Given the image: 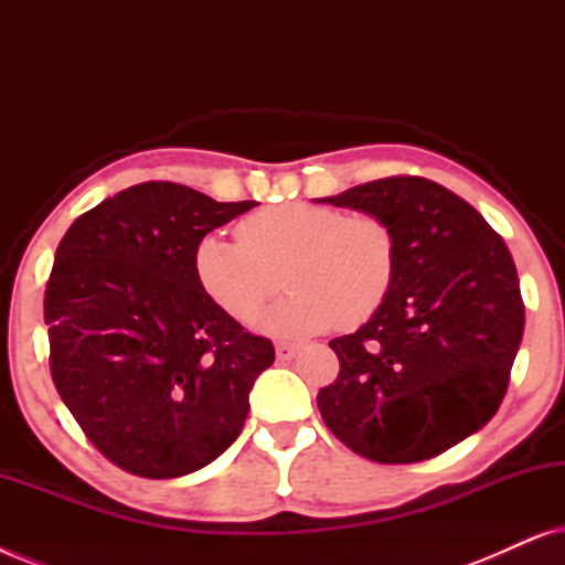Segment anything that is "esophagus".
<instances>
[{"label": "esophagus", "mask_w": 565, "mask_h": 565, "mask_svg": "<svg viewBox=\"0 0 565 565\" xmlns=\"http://www.w3.org/2000/svg\"><path fill=\"white\" fill-rule=\"evenodd\" d=\"M300 347H303L300 342H277L275 344L277 360H292L300 352Z\"/></svg>", "instance_id": "34e87169"}]
</instances>
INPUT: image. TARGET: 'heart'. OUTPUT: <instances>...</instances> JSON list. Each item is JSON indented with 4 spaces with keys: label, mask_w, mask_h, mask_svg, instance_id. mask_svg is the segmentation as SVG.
I'll use <instances>...</instances> for the list:
<instances>
[{
    "label": "heart",
    "mask_w": 565,
    "mask_h": 565,
    "mask_svg": "<svg viewBox=\"0 0 565 565\" xmlns=\"http://www.w3.org/2000/svg\"><path fill=\"white\" fill-rule=\"evenodd\" d=\"M396 262V236L381 215L306 200L254 211L236 223V238L205 234L192 249L200 290L236 321L257 319L282 273L288 296L262 319L275 334L362 327L388 300Z\"/></svg>",
    "instance_id": "1"
}]
</instances>
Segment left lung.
Masks as SVG:
<instances>
[{
    "mask_svg": "<svg viewBox=\"0 0 565 565\" xmlns=\"http://www.w3.org/2000/svg\"><path fill=\"white\" fill-rule=\"evenodd\" d=\"M396 236V280L381 311L331 339L337 381L316 404L331 435L383 466L429 460L497 414L524 331L504 238L443 184L414 174L327 198Z\"/></svg>",
    "mask_w": 565,
    "mask_h": 565,
    "instance_id": "obj_1",
    "label": "left lung"
}]
</instances>
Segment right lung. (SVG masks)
<instances>
[{"instance_id": "1", "label": "right lung", "mask_w": 565, "mask_h": 565, "mask_svg": "<svg viewBox=\"0 0 565 565\" xmlns=\"http://www.w3.org/2000/svg\"><path fill=\"white\" fill-rule=\"evenodd\" d=\"M254 205L141 182L61 238L43 298L53 385L89 443L128 473H192L244 427L275 347L200 290L192 249Z\"/></svg>"}]
</instances>
